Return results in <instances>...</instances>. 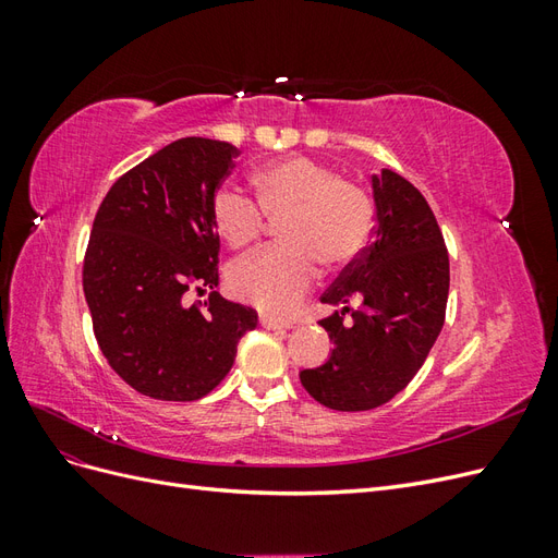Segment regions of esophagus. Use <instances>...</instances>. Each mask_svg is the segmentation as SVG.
<instances>
[{"label": "esophagus", "mask_w": 558, "mask_h": 558, "mask_svg": "<svg viewBox=\"0 0 558 558\" xmlns=\"http://www.w3.org/2000/svg\"><path fill=\"white\" fill-rule=\"evenodd\" d=\"M260 326L267 330H283V328H291L293 324H289V320H277L272 316H260Z\"/></svg>", "instance_id": "1"}]
</instances>
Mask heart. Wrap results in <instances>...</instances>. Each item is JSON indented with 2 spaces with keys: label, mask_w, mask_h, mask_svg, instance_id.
Instances as JSON below:
<instances>
[{
  "label": "heart",
  "mask_w": 558,
  "mask_h": 558,
  "mask_svg": "<svg viewBox=\"0 0 558 558\" xmlns=\"http://www.w3.org/2000/svg\"><path fill=\"white\" fill-rule=\"evenodd\" d=\"M258 198L232 183L211 195V218L230 246H246L267 226L283 221V244L253 251L228 269L230 291L258 310L286 316L318 279V263L344 267L375 232V202L359 183L305 156L269 162L253 177Z\"/></svg>",
  "instance_id": "heart-1"
}]
</instances>
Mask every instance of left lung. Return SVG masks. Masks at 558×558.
Instances as JSON below:
<instances>
[{"mask_svg":"<svg viewBox=\"0 0 558 558\" xmlns=\"http://www.w3.org/2000/svg\"><path fill=\"white\" fill-rule=\"evenodd\" d=\"M373 244L320 295L342 305L318 320L335 349L324 365L300 373L307 393L337 412L375 410L400 393L445 326L449 256L426 197L391 170L373 174ZM351 299L360 307L344 322Z\"/></svg>","mask_w":558,"mask_h":558,"instance_id":"8db88e82","label":"left lung"}]
</instances>
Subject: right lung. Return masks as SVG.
<instances>
[{"label": "right lung", "mask_w": 558, "mask_h": 558, "mask_svg": "<svg viewBox=\"0 0 558 558\" xmlns=\"http://www.w3.org/2000/svg\"><path fill=\"white\" fill-rule=\"evenodd\" d=\"M238 154L228 142L177 140L118 179L97 209L83 293L105 359L142 396L205 398L258 326L251 307L214 291L221 242L211 195ZM191 288L213 291L205 308L184 305Z\"/></svg>", "instance_id": "1"}]
</instances>
